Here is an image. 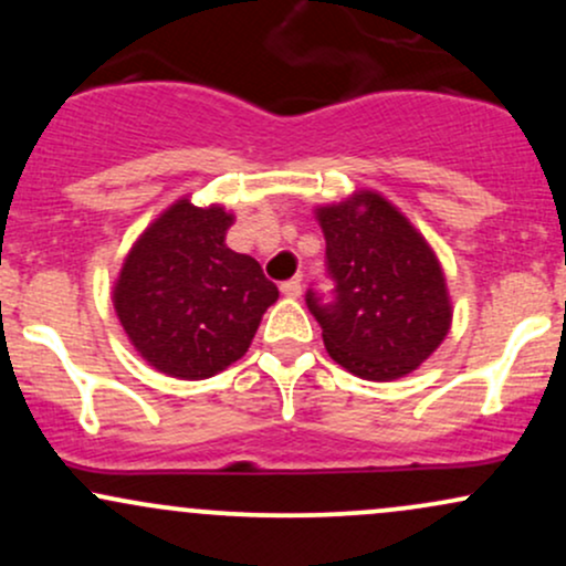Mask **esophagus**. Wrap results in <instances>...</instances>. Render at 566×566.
Wrapping results in <instances>:
<instances>
[{
    "mask_svg": "<svg viewBox=\"0 0 566 566\" xmlns=\"http://www.w3.org/2000/svg\"><path fill=\"white\" fill-rule=\"evenodd\" d=\"M303 292V284L301 279H290V282H282V295L287 297H297Z\"/></svg>",
    "mask_w": 566,
    "mask_h": 566,
    "instance_id": "esophagus-1",
    "label": "esophagus"
}]
</instances>
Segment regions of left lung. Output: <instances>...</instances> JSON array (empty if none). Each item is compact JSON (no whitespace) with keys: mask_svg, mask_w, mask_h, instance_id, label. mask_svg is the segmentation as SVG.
Returning <instances> with one entry per match:
<instances>
[{"mask_svg":"<svg viewBox=\"0 0 566 566\" xmlns=\"http://www.w3.org/2000/svg\"><path fill=\"white\" fill-rule=\"evenodd\" d=\"M333 301L305 292L329 356L365 380H396L444 340L452 305L428 242L375 191L316 210Z\"/></svg>","mask_w":566,"mask_h":566,"instance_id":"left-lung-1","label":"left lung"}]
</instances>
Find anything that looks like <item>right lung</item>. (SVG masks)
I'll list each match as a JSON object with an SVG mask.
<instances>
[{"mask_svg":"<svg viewBox=\"0 0 566 566\" xmlns=\"http://www.w3.org/2000/svg\"><path fill=\"white\" fill-rule=\"evenodd\" d=\"M233 216L175 201L129 250L114 308L159 373L205 380L242 359L279 290L255 258L226 247Z\"/></svg>","mask_w":566,"mask_h":566,"instance_id":"1","label":"right lung"}]
</instances>
